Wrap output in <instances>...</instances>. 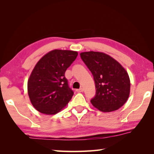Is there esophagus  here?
I'll list each match as a JSON object with an SVG mask.
<instances>
[{"instance_id":"1","label":"esophagus","mask_w":154,"mask_h":154,"mask_svg":"<svg viewBox=\"0 0 154 154\" xmlns=\"http://www.w3.org/2000/svg\"><path fill=\"white\" fill-rule=\"evenodd\" d=\"M76 91L77 92H82L83 91V88H79V89H77Z\"/></svg>"}]
</instances>
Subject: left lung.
I'll return each instance as SVG.
<instances>
[{"label": "left lung", "mask_w": 154, "mask_h": 154, "mask_svg": "<svg viewBox=\"0 0 154 154\" xmlns=\"http://www.w3.org/2000/svg\"><path fill=\"white\" fill-rule=\"evenodd\" d=\"M83 62L92 72L96 94L92 105L103 112L118 110L129 97L130 82L124 68L110 56L103 52L86 51L80 54Z\"/></svg>", "instance_id": "obj_1"}]
</instances>
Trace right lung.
I'll return each mask as SVG.
<instances>
[{
    "instance_id": "right-lung-1",
    "label": "right lung",
    "mask_w": 154,
    "mask_h": 154,
    "mask_svg": "<svg viewBox=\"0 0 154 154\" xmlns=\"http://www.w3.org/2000/svg\"><path fill=\"white\" fill-rule=\"evenodd\" d=\"M77 55V51L54 49L36 63L28 81V93L38 111L56 114L71 100L74 92L64 74Z\"/></svg>"
}]
</instances>
